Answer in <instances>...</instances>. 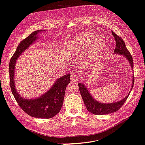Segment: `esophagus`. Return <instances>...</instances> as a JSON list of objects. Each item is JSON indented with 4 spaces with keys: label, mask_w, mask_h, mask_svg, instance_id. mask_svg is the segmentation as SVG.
Here are the masks:
<instances>
[{
    "label": "esophagus",
    "mask_w": 145,
    "mask_h": 145,
    "mask_svg": "<svg viewBox=\"0 0 145 145\" xmlns=\"http://www.w3.org/2000/svg\"><path fill=\"white\" fill-rule=\"evenodd\" d=\"M71 81L72 82H76L77 81V77L75 75H71Z\"/></svg>",
    "instance_id": "esophagus-1"
}]
</instances>
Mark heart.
Returning a JSON list of instances; mask_svg holds the SVG:
<instances>
[{
	"label": "heart",
	"mask_w": 145,
	"mask_h": 145,
	"mask_svg": "<svg viewBox=\"0 0 145 145\" xmlns=\"http://www.w3.org/2000/svg\"><path fill=\"white\" fill-rule=\"evenodd\" d=\"M95 39V36L88 32L82 33L75 37L67 46L68 53L79 54L88 49V58L91 60L95 59L103 49L105 45V42L102 39Z\"/></svg>",
	"instance_id": "heart-1"
}]
</instances>
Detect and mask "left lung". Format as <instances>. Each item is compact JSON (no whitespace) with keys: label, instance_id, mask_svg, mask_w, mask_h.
<instances>
[{"label":"left lung","instance_id":"obj_1","mask_svg":"<svg viewBox=\"0 0 145 145\" xmlns=\"http://www.w3.org/2000/svg\"><path fill=\"white\" fill-rule=\"evenodd\" d=\"M113 36L116 42V46L114 49V54H118L123 55L126 59H127L130 64L131 68L133 70V77H132V86L130 90L129 93L124 98L120 100L119 101L112 103H103L99 102L94 99L92 97L91 94L89 93L88 88H86V86L83 83H78V86L79 88V91L81 94L82 98L83 99L84 104L86 105L87 110L89 112H90L91 114L95 115H105L111 114L113 112H117V110H119L121 106H122L123 103L125 102L126 99L128 98L129 95L132 91V89L134 86V82H135V77H134V72H133V57L131 56L130 52H129L127 49L126 48L125 42H123V39L118 37L116 33H114V31H112Z\"/></svg>","mask_w":145,"mask_h":145}]
</instances>
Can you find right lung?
Returning <instances> with one entry per match:
<instances>
[{
    "label": "right lung",
    "instance_id": "obj_1",
    "mask_svg": "<svg viewBox=\"0 0 145 145\" xmlns=\"http://www.w3.org/2000/svg\"><path fill=\"white\" fill-rule=\"evenodd\" d=\"M42 31L44 30H39L33 31L18 45L9 63L10 87L18 104L25 113L33 117L51 118L58 114L61 108L66 88L70 82V73L58 78L46 93L34 99H25L20 95L16 89L14 80L17 59L34 42L37 40L38 34Z\"/></svg>",
    "mask_w": 145,
    "mask_h": 145
}]
</instances>
